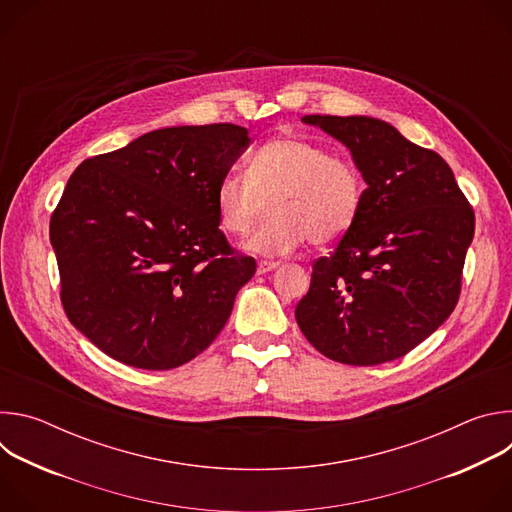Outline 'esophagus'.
Wrapping results in <instances>:
<instances>
[{
    "label": "esophagus",
    "instance_id": "obj_1",
    "mask_svg": "<svg viewBox=\"0 0 512 512\" xmlns=\"http://www.w3.org/2000/svg\"><path fill=\"white\" fill-rule=\"evenodd\" d=\"M277 265H279V263H275V261H259V263H257V273H259V275H265V273L273 271Z\"/></svg>",
    "mask_w": 512,
    "mask_h": 512
}]
</instances>
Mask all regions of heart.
<instances>
[{
	"instance_id": "heart-1",
	"label": "heart",
	"mask_w": 512,
	"mask_h": 512,
	"mask_svg": "<svg viewBox=\"0 0 512 512\" xmlns=\"http://www.w3.org/2000/svg\"><path fill=\"white\" fill-rule=\"evenodd\" d=\"M269 218L245 247L263 257L298 251L306 241L330 245L354 225L362 204L356 166L322 145L277 137L251 158L247 172H229L216 184V221L227 235L245 237L263 216Z\"/></svg>"
}]
</instances>
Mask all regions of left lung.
Listing matches in <instances>:
<instances>
[{
	"instance_id": "obj_1",
	"label": "left lung",
	"mask_w": 512,
	"mask_h": 512,
	"mask_svg": "<svg viewBox=\"0 0 512 512\" xmlns=\"http://www.w3.org/2000/svg\"><path fill=\"white\" fill-rule=\"evenodd\" d=\"M302 121L346 145L367 190L350 231L312 265L298 326L342 364L405 356L458 304L474 210L446 160L393 125L364 115Z\"/></svg>"
}]
</instances>
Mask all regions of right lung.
Listing matches in <instances>:
<instances>
[{
    "label": "right lung",
    "mask_w": 512,
    "mask_h": 512,
    "mask_svg": "<svg viewBox=\"0 0 512 512\" xmlns=\"http://www.w3.org/2000/svg\"><path fill=\"white\" fill-rule=\"evenodd\" d=\"M249 141L233 123L156 129L68 178L50 218L60 300L111 358L170 371L225 328L257 265L218 229L214 190Z\"/></svg>",
    "instance_id": "obj_1"
}]
</instances>
